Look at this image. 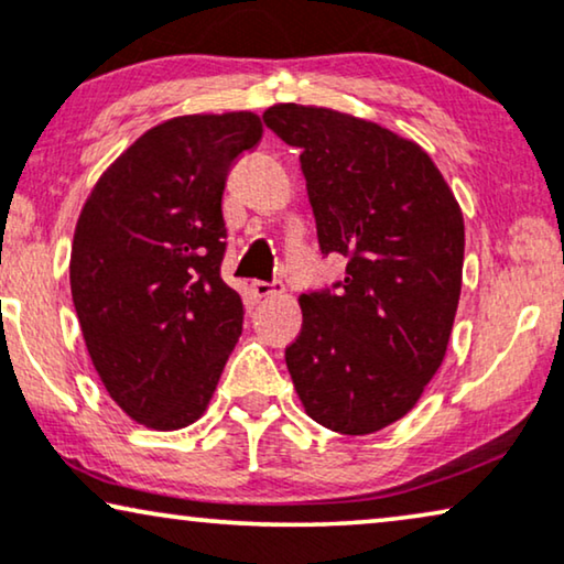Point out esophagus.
I'll use <instances>...</instances> for the list:
<instances>
[{"label": "esophagus", "mask_w": 564, "mask_h": 564, "mask_svg": "<svg viewBox=\"0 0 564 564\" xmlns=\"http://www.w3.org/2000/svg\"><path fill=\"white\" fill-rule=\"evenodd\" d=\"M284 290V284L282 282H276V280H272V282H264V280H253L251 282V292L257 297H272V295H280V292Z\"/></svg>", "instance_id": "34e87169"}]
</instances>
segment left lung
Returning <instances> with one entry per match:
<instances>
[{"mask_svg":"<svg viewBox=\"0 0 564 564\" xmlns=\"http://www.w3.org/2000/svg\"><path fill=\"white\" fill-rule=\"evenodd\" d=\"M264 122L300 149L323 257L346 276L300 295L284 349L307 415L338 434L390 426L442 367L457 313L465 220L419 143L328 107L274 105Z\"/></svg>","mask_w":564,"mask_h":564,"instance_id":"obj_1","label":"left lung"}]
</instances>
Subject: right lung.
<instances>
[{
  "mask_svg": "<svg viewBox=\"0 0 564 564\" xmlns=\"http://www.w3.org/2000/svg\"><path fill=\"white\" fill-rule=\"evenodd\" d=\"M259 138L253 112L161 122L99 176L76 223L68 272L84 341L143 426L195 423L241 336V295L220 276L223 189Z\"/></svg>",
  "mask_w": 564,
  "mask_h": 564,
  "instance_id": "add662e5",
  "label": "right lung"
}]
</instances>
